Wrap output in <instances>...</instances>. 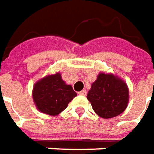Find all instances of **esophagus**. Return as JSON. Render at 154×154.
Wrapping results in <instances>:
<instances>
[{
	"mask_svg": "<svg viewBox=\"0 0 154 154\" xmlns=\"http://www.w3.org/2000/svg\"><path fill=\"white\" fill-rule=\"evenodd\" d=\"M79 95H86V91H85V90H83V91H79Z\"/></svg>",
	"mask_w": 154,
	"mask_h": 154,
	"instance_id": "1",
	"label": "esophagus"
}]
</instances>
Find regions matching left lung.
Listing matches in <instances>:
<instances>
[{
	"label": "left lung",
	"instance_id": "obj_1",
	"mask_svg": "<svg viewBox=\"0 0 154 154\" xmlns=\"http://www.w3.org/2000/svg\"><path fill=\"white\" fill-rule=\"evenodd\" d=\"M87 99L99 116L105 119L114 117L122 113L128 106V85L116 76L100 73L91 85Z\"/></svg>",
	"mask_w": 154,
	"mask_h": 154
}]
</instances>
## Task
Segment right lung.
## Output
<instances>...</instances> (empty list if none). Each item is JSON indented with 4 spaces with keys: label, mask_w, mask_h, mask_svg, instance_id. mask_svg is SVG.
I'll return each instance as SVG.
<instances>
[{
    "label": "right lung",
    "mask_w": 154,
    "mask_h": 154,
    "mask_svg": "<svg viewBox=\"0 0 154 154\" xmlns=\"http://www.w3.org/2000/svg\"><path fill=\"white\" fill-rule=\"evenodd\" d=\"M76 95L72 86L65 84L59 73L40 79L35 84L32 91L37 108L50 116L58 115L66 109Z\"/></svg>",
    "instance_id": "1"
}]
</instances>
